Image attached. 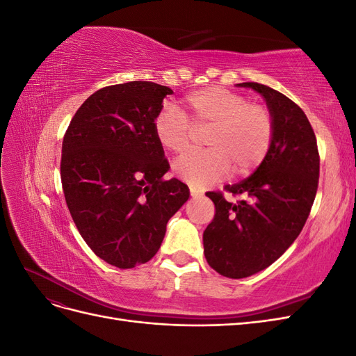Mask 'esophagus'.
Masks as SVG:
<instances>
[{
  "instance_id": "34e87169",
  "label": "esophagus",
  "mask_w": 356,
  "mask_h": 356,
  "mask_svg": "<svg viewBox=\"0 0 356 356\" xmlns=\"http://www.w3.org/2000/svg\"><path fill=\"white\" fill-rule=\"evenodd\" d=\"M190 195H191L193 197H200V196H203V191H200V190L196 188V187H190Z\"/></svg>"
}]
</instances>
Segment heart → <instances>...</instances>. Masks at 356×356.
Wrapping results in <instances>:
<instances>
[{
  "instance_id": "1",
  "label": "heart",
  "mask_w": 356,
  "mask_h": 356,
  "mask_svg": "<svg viewBox=\"0 0 356 356\" xmlns=\"http://www.w3.org/2000/svg\"><path fill=\"white\" fill-rule=\"evenodd\" d=\"M207 149L179 157L174 174L193 187H204L227 175L250 174L266 159L273 143L275 120L266 105L246 101L222 88H203L186 96L177 108L166 105L154 120L157 143L170 153L188 148L195 131L207 129Z\"/></svg>"
}]
</instances>
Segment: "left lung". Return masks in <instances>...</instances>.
Segmentation results:
<instances>
[{
  "label": "left lung",
  "mask_w": 356,
  "mask_h": 356,
  "mask_svg": "<svg viewBox=\"0 0 356 356\" xmlns=\"http://www.w3.org/2000/svg\"><path fill=\"white\" fill-rule=\"evenodd\" d=\"M242 88L261 93L275 120L270 149L251 177L208 191L213 220L203 232L208 264L225 277L251 276L275 263L291 246L314 204L319 181L316 136L300 106L268 86L248 81Z\"/></svg>",
  "instance_id": "left-lung-1"
}]
</instances>
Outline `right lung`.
<instances>
[{"mask_svg":"<svg viewBox=\"0 0 356 356\" xmlns=\"http://www.w3.org/2000/svg\"><path fill=\"white\" fill-rule=\"evenodd\" d=\"M172 90L152 81L106 86L86 99L63 135L60 179L71 217L90 250L111 266L152 260L166 224L188 199L154 136Z\"/></svg>","mask_w":356,"mask_h":356,"instance_id":"right-lung-1","label":"right lung"}]
</instances>
